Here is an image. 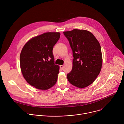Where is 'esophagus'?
I'll return each mask as SVG.
<instances>
[{
  "label": "esophagus",
  "instance_id": "1",
  "mask_svg": "<svg viewBox=\"0 0 124 124\" xmlns=\"http://www.w3.org/2000/svg\"><path fill=\"white\" fill-rule=\"evenodd\" d=\"M64 65H60V68L62 69L64 68Z\"/></svg>",
  "mask_w": 124,
  "mask_h": 124
}]
</instances>
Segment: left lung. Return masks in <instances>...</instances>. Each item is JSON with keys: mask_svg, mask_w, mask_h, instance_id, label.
I'll return each instance as SVG.
<instances>
[{"mask_svg": "<svg viewBox=\"0 0 124 124\" xmlns=\"http://www.w3.org/2000/svg\"><path fill=\"white\" fill-rule=\"evenodd\" d=\"M73 50L72 70L67 75L69 82L79 88L91 84L101 69L102 57L100 44L90 31L73 29L63 32Z\"/></svg>", "mask_w": 124, "mask_h": 124, "instance_id": "obj_1", "label": "left lung"}]
</instances>
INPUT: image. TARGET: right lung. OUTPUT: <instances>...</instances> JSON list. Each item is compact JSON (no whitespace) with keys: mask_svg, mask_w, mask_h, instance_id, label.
<instances>
[{"mask_svg":"<svg viewBox=\"0 0 124 124\" xmlns=\"http://www.w3.org/2000/svg\"><path fill=\"white\" fill-rule=\"evenodd\" d=\"M60 37L59 32H46L30 39L20 54L23 76L30 85L46 90L57 82L59 66L54 63L52 49Z\"/></svg>","mask_w":124,"mask_h":124,"instance_id":"add662e5","label":"right lung"}]
</instances>
